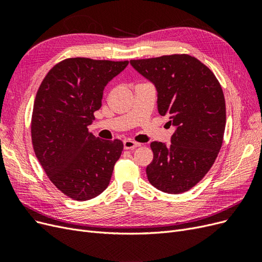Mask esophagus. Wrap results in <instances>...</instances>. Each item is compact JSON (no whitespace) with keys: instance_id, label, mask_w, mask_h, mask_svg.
Instances as JSON below:
<instances>
[{"instance_id":"obj_1","label":"esophagus","mask_w":262,"mask_h":262,"mask_svg":"<svg viewBox=\"0 0 262 262\" xmlns=\"http://www.w3.org/2000/svg\"><path fill=\"white\" fill-rule=\"evenodd\" d=\"M140 145H141V144L138 143V142L129 140V139L123 141V147H124L125 149H134V148L140 146Z\"/></svg>"}]
</instances>
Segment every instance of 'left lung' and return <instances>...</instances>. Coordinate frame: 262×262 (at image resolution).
I'll list each match as a JSON object with an SVG mask.
<instances>
[{
  "mask_svg": "<svg viewBox=\"0 0 262 262\" xmlns=\"http://www.w3.org/2000/svg\"><path fill=\"white\" fill-rule=\"evenodd\" d=\"M130 63L155 85L158 113L176 128L169 146L150 143L154 156L146 167L147 179L166 193L188 191L207 175L223 143L226 108L222 87L212 71L189 54Z\"/></svg>",
  "mask_w": 262,
  "mask_h": 262,
  "instance_id": "1",
  "label": "left lung"
}]
</instances>
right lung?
I'll use <instances>...</instances> for the list:
<instances>
[{"instance_id":"right-lung-1","label":"right lung","mask_w":262,"mask_h":262,"mask_svg":"<svg viewBox=\"0 0 262 262\" xmlns=\"http://www.w3.org/2000/svg\"><path fill=\"white\" fill-rule=\"evenodd\" d=\"M129 61L70 58L55 64L39 86L31 116V141L47 176L76 201L108 187L123 143L89 131L102 92Z\"/></svg>"}]
</instances>
